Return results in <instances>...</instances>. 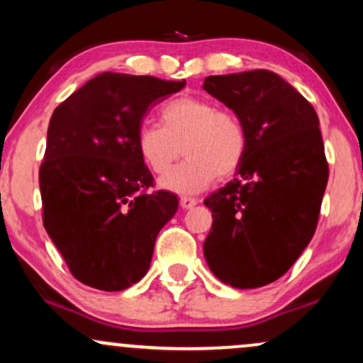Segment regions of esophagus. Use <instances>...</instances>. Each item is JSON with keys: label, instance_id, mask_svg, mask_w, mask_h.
<instances>
[{"label": "esophagus", "instance_id": "esophagus-1", "mask_svg": "<svg viewBox=\"0 0 363 363\" xmlns=\"http://www.w3.org/2000/svg\"><path fill=\"white\" fill-rule=\"evenodd\" d=\"M179 203H181L182 210H191V208H194L196 205H198V199L189 198V196H181Z\"/></svg>", "mask_w": 363, "mask_h": 363}]
</instances>
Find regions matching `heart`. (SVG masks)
<instances>
[{
	"mask_svg": "<svg viewBox=\"0 0 363 363\" xmlns=\"http://www.w3.org/2000/svg\"><path fill=\"white\" fill-rule=\"evenodd\" d=\"M160 119L162 124H141L136 148L152 172L165 174L182 147L187 158L160 179L164 189L199 193L216 177H230L242 164L247 133L234 112L216 109L203 97L182 95L162 107Z\"/></svg>",
	"mask_w": 363,
	"mask_h": 363,
	"instance_id": "b5f03b06",
	"label": "heart"
}]
</instances>
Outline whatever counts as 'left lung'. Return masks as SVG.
Returning <instances> with one entry per match:
<instances>
[{
    "label": "left lung",
    "mask_w": 363,
    "mask_h": 363,
    "mask_svg": "<svg viewBox=\"0 0 363 363\" xmlns=\"http://www.w3.org/2000/svg\"><path fill=\"white\" fill-rule=\"evenodd\" d=\"M203 89L247 133L237 177L205 199L213 225L203 252L220 281L257 289L289 272L315 232L329 174L319 118L268 69L206 77Z\"/></svg>",
    "instance_id": "8db88e82"
}]
</instances>
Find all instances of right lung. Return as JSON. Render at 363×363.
I'll use <instances>...</instances> for the list:
<instances>
[{
  "mask_svg": "<svg viewBox=\"0 0 363 363\" xmlns=\"http://www.w3.org/2000/svg\"><path fill=\"white\" fill-rule=\"evenodd\" d=\"M184 85L106 72L54 109L39 170L44 227L78 281L119 291L147 274L179 201L148 191L136 131L148 107Z\"/></svg>",
  "mask_w": 363,
  "mask_h": 363,
  "instance_id": "add662e5",
  "label": "right lung"
}]
</instances>
